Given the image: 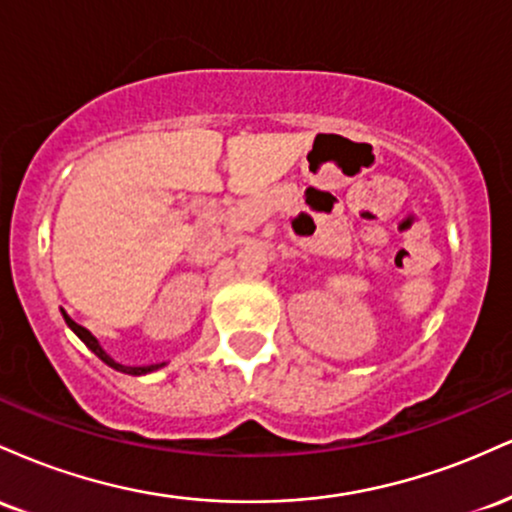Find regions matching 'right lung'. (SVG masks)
<instances>
[{
	"label": "right lung",
	"mask_w": 512,
	"mask_h": 512,
	"mask_svg": "<svg viewBox=\"0 0 512 512\" xmlns=\"http://www.w3.org/2000/svg\"><path fill=\"white\" fill-rule=\"evenodd\" d=\"M64 322H67V325L72 327V330H74L76 337H79L81 342H84V344L88 346V349L93 351V354H96L98 358H101V361L108 363L110 368H115V370H122V373H129V375H144V373H151V370H156V368H161V366H163V363H161V366H158V363H156V366H137V368H132V366H122V363H115L113 358H110L108 354H105V351L101 349V344H98V339L93 337V334L88 332L86 327L76 325V322H74L72 317H69V315H64Z\"/></svg>",
	"instance_id": "add662e5"
}]
</instances>
